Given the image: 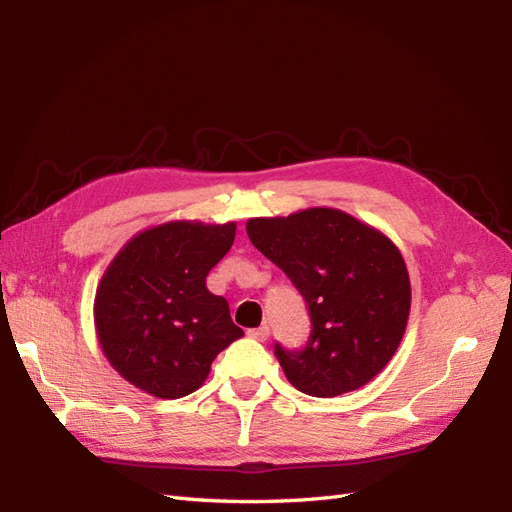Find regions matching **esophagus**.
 Returning a JSON list of instances; mask_svg holds the SVG:
<instances>
[{
    "label": "esophagus",
    "mask_w": 512,
    "mask_h": 512,
    "mask_svg": "<svg viewBox=\"0 0 512 512\" xmlns=\"http://www.w3.org/2000/svg\"><path fill=\"white\" fill-rule=\"evenodd\" d=\"M268 334H270L268 325H259V328L248 330V336H250V339H255V341H266Z\"/></svg>",
    "instance_id": "esophagus-1"
}]
</instances>
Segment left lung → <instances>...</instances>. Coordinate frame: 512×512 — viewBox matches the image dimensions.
Returning <instances> with one entry per match:
<instances>
[{"label":"left lung","mask_w":512,"mask_h":512,"mask_svg":"<svg viewBox=\"0 0 512 512\" xmlns=\"http://www.w3.org/2000/svg\"><path fill=\"white\" fill-rule=\"evenodd\" d=\"M246 233L308 303L306 347L275 343L286 378L317 398L367 385L396 354L409 319V273L396 244L328 206L253 217Z\"/></svg>","instance_id":"8db88e82"}]
</instances>
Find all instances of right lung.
I'll return each mask as SVG.
<instances>
[{"label":"right lung","mask_w":512,"mask_h":512,"mask_svg":"<svg viewBox=\"0 0 512 512\" xmlns=\"http://www.w3.org/2000/svg\"><path fill=\"white\" fill-rule=\"evenodd\" d=\"M235 222H167L118 250L96 290L94 323L107 361L156 398L198 389L215 356L242 339L206 275L231 250Z\"/></svg>","instance_id":"obj_1"}]
</instances>
